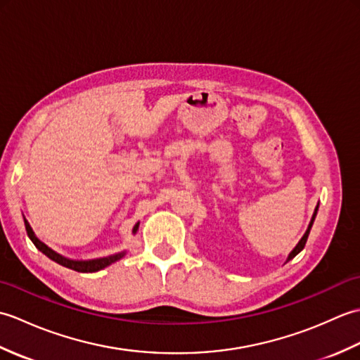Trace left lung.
I'll return each mask as SVG.
<instances>
[{"instance_id": "8db88e82", "label": "left lung", "mask_w": 360, "mask_h": 360, "mask_svg": "<svg viewBox=\"0 0 360 360\" xmlns=\"http://www.w3.org/2000/svg\"><path fill=\"white\" fill-rule=\"evenodd\" d=\"M317 210H319V204H317V207H316V210H314V213H312V218H311V223H309V226H308V229H307V232H304V235L302 236V240L298 241V244L297 246L292 249V252H290L289 254V257H288V259H286V263L289 262V259H292L298 252H302L303 250V248H304V244H307V240H308V236H309V231H311V227H312V223H314V219H316V215H317Z\"/></svg>"}]
</instances>
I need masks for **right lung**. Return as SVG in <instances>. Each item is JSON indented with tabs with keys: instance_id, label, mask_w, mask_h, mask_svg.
I'll return each instance as SVG.
<instances>
[{
	"instance_id": "obj_1",
	"label": "right lung",
	"mask_w": 360,
	"mask_h": 360,
	"mask_svg": "<svg viewBox=\"0 0 360 360\" xmlns=\"http://www.w3.org/2000/svg\"><path fill=\"white\" fill-rule=\"evenodd\" d=\"M25 226H26V232H27V236L30 238V241H32L35 244V248L43 252V254L51 258L52 262H56L58 264H62L65 267H68V269H72V271H77V272H97L103 269V267L110 266L112 263H116L117 259H120L122 257H124L127 252H119V254H114V255H110V257H103V258H94V259H70L66 258L63 255L57 254L56 250H52L51 248L46 246V244L43 241H40L35 236L32 227H30V224L27 223V219L25 218ZM137 229H139V223H137L134 227H133V233L137 232Z\"/></svg>"
}]
</instances>
